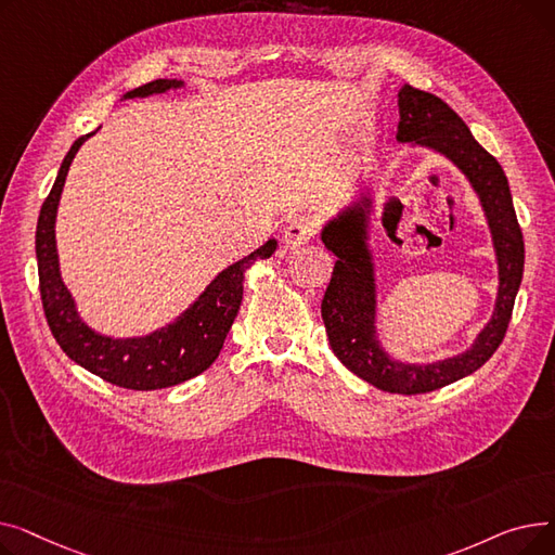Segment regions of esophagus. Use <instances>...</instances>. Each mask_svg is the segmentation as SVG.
Returning a JSON list of instances; mask_svg holds the SVG:
<instances>
[{
  "mask_svg": "<svg viewBox=\"0 0 555 555\" xmlns=\"http://www.w3.org/2000/svg\"><path fill=\"white\" fill-rule=\"evenodd\" d=\"M314 229H317V222L310 216H295L283 231V241L287 247H299L312 238Z\"/></svg>",
  "mask_w": 555,
  "mask_h": 555,
  "instance_id": "1",
  "label": "esophagus"
}]
</instances>
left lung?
Segmentation results:
<instances>
[{
	"label": "left lung",
	"mask_w": 555,
	"mask_h": 555,
	"mask_svg": "<svg viewBox=\"0 0 555 555\" xmlns=\"http://www.w3.org/2000/svg\"><path fill=\"white\" fill-rule=\"evenodd\" d=\"M396 139L448 157L477 193L498 258V299L490 322L470 348L436 362L393 360L377 337V283L369 245L373 195L366 189L322 229V243L337 256L322 301V319L333 353L369 385L389 393H427L475 373L498 351L513 314L524 272V238L504 168L483 151L461 116L439 96L402 85Z\"/></svg>",
	"instance_id": "obj_1"
}]
</instances>
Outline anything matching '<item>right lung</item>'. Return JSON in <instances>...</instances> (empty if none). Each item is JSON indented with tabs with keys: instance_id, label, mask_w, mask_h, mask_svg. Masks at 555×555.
I'll return each mask as SVG.
<instances>
[{
	"instance_id": "right-lung-1",
	"label": "right lung",
	"mask_w": 555,
	"mask_h": 555,
	"mask_svg": "<svg viewBox=\"0 0 555 555\" xmlns=\"http://www.w3.org/2000/svg\"><path fill=\"white\" fill-rule=\"evenodd\" d=\"M180 87H184V80L157 78L124 94V99L164 94L168 90H180ZM94 132L74 141L38 218L36 256L47 324L67 358L103 377L105 383L134 391L166 389L186 383L207 371L220 356V348L243 301L245 270L256 258H270L276 251V238H270L249 256L224 268L175 322L141 337H109L92 331L80 319L76 301L61 276L55 216L69 166L80 145Z\"/></svg>"
}]
</instances>
